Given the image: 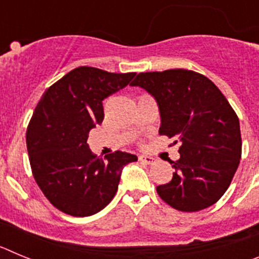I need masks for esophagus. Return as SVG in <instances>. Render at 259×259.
I'll return each instance as SVG.
<instances>
[{
  "mask_svg": "<svg viewBox=\"0 0 259 259\" xmlns=\"http://www.w3.org/2000/svg\"><path fill=\"white\" fill-rule=\"evenodd\" d=\"M139 159H140L141 162H144V163L149 164V166H152V164L155 163L154 158L149 157V155H140V157H139Z\"/></svg>",
  "mask_w": 259,
  "mask_h": 259,
  "instance_id": "esophagus-1",
  "label": "esophagus"
}]
</instances>
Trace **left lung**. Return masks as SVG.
<instances>
[{
  "mask_svg": "<svg viewBox=\"0 0 259 259\" xmlns=\"http://www.w3.org/2000/svg\"><path fill=\"white\" fill-rule=\"evenodd\" d=\"M155 100L159 135L180 143V158L170 162L172 180L157 187L159 197L180 211L214 205L230 187L241 158L236 113L206 76L194 71L141 72L132 81Z\"/></svg>",
  "mask_w": 259,
  "mask_h": 259,
  "instance_id": "obj_1",
  "label": "left lung"
}]
</instances>
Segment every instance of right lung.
<instances>
[{"mask_svg": "<svg viewBox=\"0 0 259 259\" xmlns=\"http://www.w3.org/2000/svg\"><path fill=\"white\" fill-rule=\"evenodd\" d=\"M135 72L111 74L81 66L53 84L41 97L27 128V150L36 183L66 214L89 217L113 200L125 164L137 157L93 155L88 134L104 120L102 101L128 85Z\"/></svg>", "mask_w": 259, "mask_h": 259, "instance_id": "right-lung-1", "label": "right lung"}]
</instances>
